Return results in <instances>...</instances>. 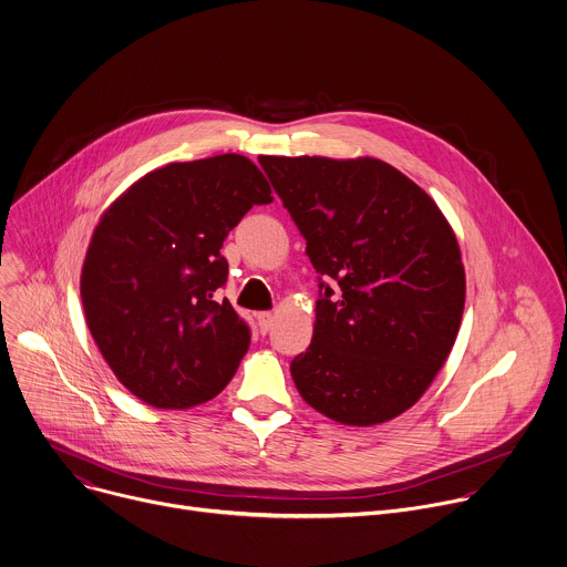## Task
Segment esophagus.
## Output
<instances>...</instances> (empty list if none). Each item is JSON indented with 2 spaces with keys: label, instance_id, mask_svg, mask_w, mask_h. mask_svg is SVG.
<instances>
[{
  "label": "esophagus",
  "instance_id": "34e87169",
  "mask_svg": "<svg viewBox=\"0 0 567 567\" xmlns=\"http://www.w3.org/2000/svg\"><path fill=\"white\" fill-rule=\"evenodd\" d=\"M256 320H258V329H260L262 333H267V331L274 327V313H269V311H260V313L256 316Z\"/></svg>",
  "mask_w": 567,
  "mask_h": 567
}]
</instances>
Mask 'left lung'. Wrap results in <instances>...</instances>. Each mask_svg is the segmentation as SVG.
Segmentation results:
<instances>
[{"mask_svg":"<svg viewBox=\"0 0 567 567\" xmlns=\"http://www.w3.org/2000/svg\"><path fill=\"white\" fill-rule=\"evenodd\" d=\"M260 164L324 280L311 344L291 360L296 390L342 425L401 416L427 392L461 329L465 267L452 225L383 159L260 155Z\"/></svg>","mask_w":567,"mask_h":567,"instance_id":"left-lung-1","label":"left lung"}]
</instances>
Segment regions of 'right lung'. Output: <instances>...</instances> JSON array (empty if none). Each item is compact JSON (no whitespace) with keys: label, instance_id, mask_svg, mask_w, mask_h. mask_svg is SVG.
<instances>
[{"label":"right lung","instance_id":"right-lung-1","mask_svg":"<svg viewBox=\"0 0 567 567\" xmlns=\"http://www.w3.org/2000/svg\"><path fill=\"white\" fill-rule=\"evenodd\" d=\"M271 186L245 155L171 162L135 179L100 216L80 276L86 327L115 373L157 410L218 396L249 349V329L216 291L227 234Z\"/></svg>","mask_w":567,"mask_h":567}]
</instances>
